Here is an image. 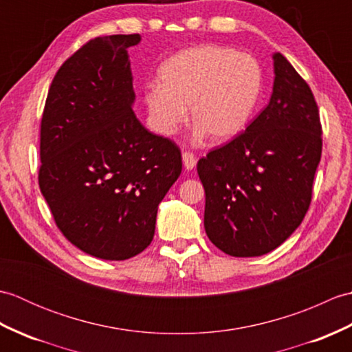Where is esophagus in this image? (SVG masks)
I'll list each match as a JSON object with an SVG mask.
<instances>
[{
    "label": "esophagus",
    "instance_id": "1",
    "mask_svg": "<svg viewBox=\"0 0 352 352\" xmlns=\"http://www.w3.org/2000/svg\"><path fill=\"white\" fill-rule=\"evenodd\" d=\"M183 164H184V168L188 169V170L195 168V164H197V157H195V154L189 153V151L183 153Z\"/></svg>",
    "mask_w": 352,
    "mask_h": 352
}]
</instances>
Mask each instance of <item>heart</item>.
I'll return each instance as SVG.
<instances>
[{"instance_id": "b5f03b06", "label": "heart", "mask_w": 352, "mask_h": 352, "mask_svg": "<svg viewBox=\"0 0 352 352\" xmlns=\"http://www.w3.org/2000/svg\"><path fill=\"white\" fill-rule=\"evenodd\" d=\"M260 91L261 69L256 58L233 48L201 45L164 62L160 86H149L145 101L159 133H174L190 106L199 133L213 142H226L248 124Z\"/></svg>"}]
</instances>
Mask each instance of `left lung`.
<instances>
[{"mask_svg":"<svg viewBox=\"0 0 352 352\" xmlns=\"http://www.w3.org/2000/svg\"><path fill=\"white\" fill-rule=\"evenodd\" d=\"M271 101L245 131L198 162L204 227L233 257L271 252L300 227L322 154V125L310 86L274 54Z\"/></svg>","mask_w":352,"mask_h":352,"instance_id":"obj_1","label":"left lung"}]
</instances>
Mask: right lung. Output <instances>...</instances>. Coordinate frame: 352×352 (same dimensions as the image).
I'll return each mask as SVG.
<instances>
[{"label": "right lung", "instance_id": "add662e5", "mask_svg": "<svg viewBox=\"0 0 352 352\" xmlns=\"http://www.w3.org/2000/svg\"><path fill=\"white\" fill-rule=\"evenodd\" d=\"M139 34L86 42L57 71L41 121L39 188L68 241L102 260L151 243L157 207L182 174L175 142L134 115L126 50Z\"/></svg>", "mask_w": 352, "mask_h": 352}]
</instances>
